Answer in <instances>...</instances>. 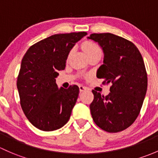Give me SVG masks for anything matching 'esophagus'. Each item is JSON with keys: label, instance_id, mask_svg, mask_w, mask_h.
I'll return each instance as SVG.
<instances>
[{"label": "esophagus", "instance_id": "34e87169", "mask_svg": "<svg viewBox=\"0 0 158 158\" xmlns=\"http://www.w3.org/2000/svg\"><path fill=\"white\" fill-rule=\"evenodd\" d=\"M87 87H84V86H83V85H79V90H80V91H81V92H82V91H84V90H87Z\"/></svg>", "mask_w": 158, "mask_h": 158}]
</instances>
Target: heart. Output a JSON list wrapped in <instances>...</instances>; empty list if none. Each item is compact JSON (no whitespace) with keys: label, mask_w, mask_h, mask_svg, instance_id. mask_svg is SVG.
<instances>
[{"label":"heart","mask_w":158,"mask_h":158,"mask_svg":"<svg viewBox=\"0 0 158 158\" xmlns=\"http://www.w3.org/2000/svg\"><path fill=\"white\" fill-rule=\"evenodd\" d=\"M82 48L88 57L96 54H101V49H100V46L93 42H85L84 43H83ZM71 52L72 51H71Z\"/></svg>","instance_id":"1"}]
</instances>
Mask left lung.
Here are the masks:
<instances>
[{
  "instance_id": "1",
  "label": "left lung",
  "mask_w": 158,
  "mask_h": 158,
  "mask_svg": "<svg viewBox=\"0 0 158 158\" xmlns=\"http://www.w3.org/2000/svg\"><path fill=\"white\" fill-rule=\"evenodd\" d=\"M88 39L98 43L104 52L97 77L104 79L103 84H111L106 97L92 90V118L104 131H123L135 121L145 97L148 77L144 60L134 44L118 35L93 33Z\"/></svg>"
}]
</instances>
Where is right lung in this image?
Returning <instances> with one entry per match:
<instances>
[{
	"label": "right lung",
	"mask_w": 158,
	"mask_h": 158,
	"mask_svg": "<svg viewBox=\"0 0 158 158\" xmlns=\"http://www.w3.org/2000/svg\"><path fill=\"white\" fill-rule=\"evenodd\" d=\"M86 32L55 34L29 48L17 77L20 105L35 127L45 131L64 126L71 116L79 87L58 88L55 78L65 68L68 54Z\"/></svg>",
	"instance_id": "right-lung-1"
}]
</instances>
